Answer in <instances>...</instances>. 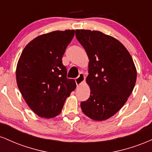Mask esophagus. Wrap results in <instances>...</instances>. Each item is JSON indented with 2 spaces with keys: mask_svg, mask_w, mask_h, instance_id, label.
I'll use <instances>...</instances> for the list:
<instances>
[{
  "mask_svg": "<svg viewBox=\"0 0 152 152\" xmlns=\"http://www.w3.org/2000/svg\"><path fill=\"white\" fill-rule=\"evenodd\" d=\"M85 79H86V77H85L84 74H83V73H81V74H79V76L76 78V80H75V81H76V85H77L78 86L81 85L82 83L85 81Z\"/></svg>",
  "mask_w": 152,
  "mask_h": 152,
  "instance_id": "1",
  "label": "esophagus"
}]
</instances>
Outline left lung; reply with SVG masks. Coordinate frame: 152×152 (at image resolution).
<instances>
[{
    "label": "left lung",
    "mask_w": 152,
    "mask_h": 152,
    "mask_svg": "<svg viewBox=\"0 0 152 152\" xmlns=\"http://www.w3.org/2000/svg\"><path fill=\"white\" fill-rule=\"evenodd\" d=\"M76 37L89 59L86 81L91 94L81 103V110L95 121L108 119L132 93L137 75L134 61L119 41L100 31L78 29Z\"/></svg>",
    "instance_id": "obj_1"
}]
</instances>
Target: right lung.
I'll use <instances>...</instances> for the list:
<instances>
[{
    "label": "right lung",
    "mask_w": 152,
    "mask_h": 152,
    "mask_svg": "<svg viewBox=\"0 0 152 152\" xmlns=\"http://www.w3.org/2000/svg\"><path fill=\"white\" fill-rule=\"evenodd\" d=\"M74 34V30L55 31L38 36L28 43L18 59L17 85L28 106L41 117L58 116L76 88L74 80L66 78L62 64Z\"/></svg>",
    "instance_id": "1"
}]
</instances>
